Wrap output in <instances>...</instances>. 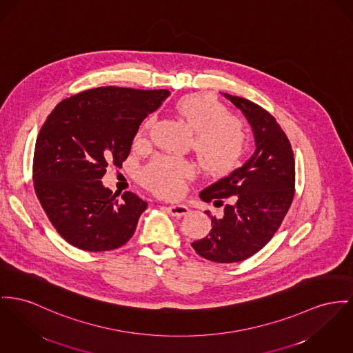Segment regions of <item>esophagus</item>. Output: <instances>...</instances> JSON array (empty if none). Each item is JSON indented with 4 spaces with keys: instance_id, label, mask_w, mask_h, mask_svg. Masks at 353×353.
Instances as JSON below:
<instances>
[{
    "instance_id": "obj_1",
    "label": "esophagus",
    "mask_w": 353,
    "mask_h": 353,
    "mask_svg": "<svg viewBox=\"0 0 353 353\" xmlns=\"http://www.w3.org/2000/svg\"><path fill=\"white\" fill-rule=\"evenodd\" d=\"M167 210H168V212H170L171 215L178 216V218L186 215V214H188V212H190V209H188L186 205H172V206H168Z\"/></svg>"
}]
</instances>
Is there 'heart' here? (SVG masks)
Instances as JSON below:
<instances>
[{"label":"heart","instance_id":"obj_1","mask_svg":"<svg viewBox=\"0 0 353 353\" xmlns=\"http://www.w3.org/2000/svg\"><path fill=\"white\" fill-rule=\"evenodd\" d=\"M175 110L194 131L192 147L206 171L228 174L239 165L249 145V130L243 119L229 115L228 107L208 94H188L178 100ZM154 124V117L144 120L141 138L151 132ZM195 174L196 165L188 159L157 155L141 167L139 181L161 198H176Z\"/></svg>","mask_w":353,"mask_h":353}]
</instances>
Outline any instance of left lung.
Listing matches in <instances>:
<instances>
[{
    "label": "left lung",
    "mask_w": 353,
    "mask_h": 353,
    "mask_svg": "<svg viewBox=\"0 0 353 353\" xmlns=\"http://www.w3.org/2000/svg\"><path fill=\"white\" fill-rule=\"evenodd\" d=\"M223 96L250 123L257 148L245 165L201 191L202 201L223 206V212H206L212 229L191 246L203 259L232 263L252 257L276 234L294 196L296 168L290 141L274 117L245 97Z\"/></svg>",
    "instance_id": "8db88e82"
}]
</instances>
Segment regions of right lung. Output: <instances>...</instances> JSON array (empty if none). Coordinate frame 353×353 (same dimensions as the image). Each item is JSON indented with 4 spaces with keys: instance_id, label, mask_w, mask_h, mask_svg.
<instances>
[{
    "instance_id": "obj_1",
    "label": "right lung",
    "mask_w": 353,
    "mask_h": 353,
    "mask_svg": "<svg viewBox=\"0 0 353 353\" xmlns=\"http://www.w3.org/2000/svg\"><path fill=\"white\" fill-rule=\"evenodd\" d=\"M167 90L99 87L61 100L48 115L34 147L36 195L56 232L85 252L123 246L135 233L147 202L121 199L101 183L107 167H121L143 119Z\"/></svg>"
}]
</instances>
